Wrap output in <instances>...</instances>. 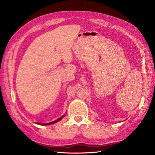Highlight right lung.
I'll list each match as a JSON object with an SVG mask.
<instances>
[{
    "label": "right lung",
    "mask_w": 155,
    "mask_h": 155,
    "mask_svg": "<svg viewBox=\"0 0 155 155\" xmlns=\"http://www.w3.org/2000/svg\"><path fill=\"white\" fill-rule=\"evenodd\" d=\"M64 117V115H63V116H62L61 117H60L59 118H58V119H57L56 120H54V121H53V122H51V123H43V124H42V125H48V124H53V123H57V122H58V121H59V120H61L62 118H63Z\"/></svg>",
    "instance_id": "1"
}]
</instances>
